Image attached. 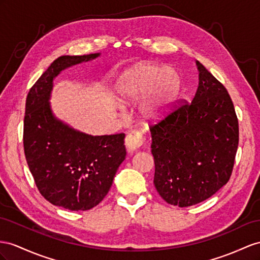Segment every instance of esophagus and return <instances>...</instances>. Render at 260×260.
I'll list each match as a JSON object with an SVG mask.
<instances>
[{"label":"esophagus","mask_w":260,"mask_h":260,"mask_svg":"<svg viewBox=\"0 0 260 260\" xmlns=\"http://www.w3.org/2000/svg\"><path fill=\"white\" fill-rule=\"evenodd\" d=\"M144 144V137L142 133L132 132L125 138V146L127 148V151L134 152L142 147Z\"/></svg>","instance_id":"34e87169"}]
</instances>
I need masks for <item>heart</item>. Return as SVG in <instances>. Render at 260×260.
Listing matches in <instances>:
<instances>
[{"mask_svg":"<svg viewBox=\"0 0 260 260\" xmlns=\"http://www.w3.org/2000/svg\"><path fill=\"white\" fill-rule=\"evenodd\" d=\"M181 88V77L171 66L139 63L124 71L116 82V94L123 105H132L144 98L139 113L147 122L161 119Z\"/></svg>","mask_w":260,"mask_h":260,"instance_id":"heart-1","label":"heart"}]
</instances>
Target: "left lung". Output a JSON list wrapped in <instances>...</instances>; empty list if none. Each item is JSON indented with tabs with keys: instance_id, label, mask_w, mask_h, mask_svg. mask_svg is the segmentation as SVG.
Segmentation results:
<instances>
[{
	"instance_id": "1",
	"label": "left lung",
	"mask_w": 260,
	"mask_h": 260,
	"mask_svg": "<svg viewBox=\"0 0 260 260\" xmlns=\"http://www.w3.org/2000/svg\"><path fill=\"white\" fill-rule=\"evenodd\" d=\"M199 84L191 103L150 127L154 184L180 208L209 199L228 183L238 146V121L224 85L196 60Z\"/></svg>"
}]
</instances>
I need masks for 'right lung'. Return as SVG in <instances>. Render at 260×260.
<instances>
[{
  "label": "right lung",
  "mask_w": 260,
  "mask_h": 260,
  "mask_svg": "<svg viewBox=\"0 0 260 260\" xmlns=\"http://www.w3.org/2000/svg\"><path fill=\"white\" fill-rule=\"evenodd\" d=\"M101 56H61L29 90L24 118V151L37 188L56 206L94 208L108 194L126 156L124 134L90 135L59 119L50 99L61 71Z\"/></svg>",
  "instance_id": "add662e5"
}]
</instances>
